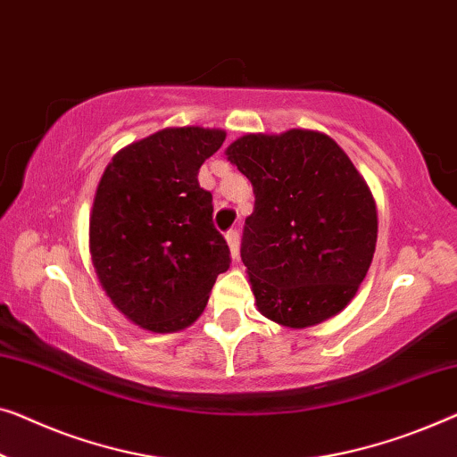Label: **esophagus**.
Listing matches in <instances>:
<instances>
[{"mask_svg": "<svg viewBox=\"0 0 457 457\" xmlns=\"http://www.w3.org/2000/svg\"><path fill=\"white\" fill-rule=\"evenodd\" d=\"M227 243H228V249H230V257H233V260H239V247H241L239 230H228Z\"/></svg>", "mask_w": 457, "mask_h": 457, "instance_id": "34e87169", "label": "esophagus"}]
</instances>
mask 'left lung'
<instances>
[{
	"instance_id": "left-lung-1",
	"label": "left lung",
	"mask_w": 457,
	"mask_h": 457,
	"mask_svg": "<svg viewBox=\"0 0 457 457\" xmlns=\"http://www.w3.org/2000/svg\"><path fill=\"white\" fill-rule=\"evenodd\" d=\"M224 154L253 185L241 257L257 311L284 328L329 320L373 262L377 206L332 137L313 129L247 134Z\"/></svg>"
}]
</instances>
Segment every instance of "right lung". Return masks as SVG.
I'll list each match as a JSON object with an SVG mask.
<instances>
[{
	"instance_id": "obj_1",
	"label": "right lung",
	"mask_w": 457,
	"mask_h": 457,
	"mask_svg": "<svg viewBox=\"0 0 457 457\" xmlns=\"http://www.w3.org/2000/svg\"><path fill=\"white\" fill-rule=\"evenodd\" d=\"M227 131L164 128L111 158L90 212V257L111 303L156 334L202 315L228 245L212 224V194L197 170Z\"/></svg>"
}]
</instances>
